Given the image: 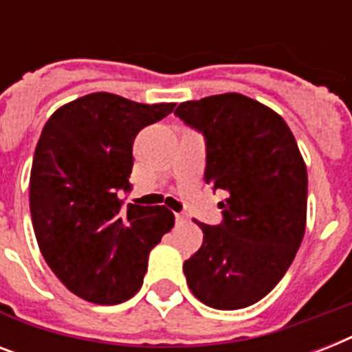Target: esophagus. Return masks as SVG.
<instances>
[{"mask_svg":"<svg viewBox=\"0 0 352 352\" xmlns=\"http://www.w3.org/2000/svg\"><path fill=\"white\" fill-rule=\"evenodd\" d=\"M175 221L179 223V225H182V223H186L188 217L184 214H175Z\"/></svg>","mask_w":352,"mask_h":352,"instance_id":"obj_1","label":"esophagus"}]
</instances>
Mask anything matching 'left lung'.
<instances>
[{"mask_svg": "<svg viewBox=\"0 0 352 352\" xmlns=\"http://www.w3.org/2000/svg\"><path fill=\"white\" fill-rule=\"evenodd\" d=\"M175 115L203 133L204 181L225 190L223 221L184 261L193 296L219 311L254 305L279 283L301 245L307 168L287 122L239 93L182 102Z\"/></svg>", "mask_w": 352, "mask_h": 352, "instance_id": "obj_1", "label": "left lung"}]
</instances>
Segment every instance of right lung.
Listing matches in <instances>:
<instances>
[{
  "mask_svg": "<svg viewBox=\"0 0 352 352\" xmlns=\"http://www.w3.org/2000/svg\"><path fill=\"white\" fill-rule=\"evenodd\" d=\"M175 104L93 93L47 120L30 170V215L47 265L73 294L117 305L142 287L149 252L175 225L166 206L120 201L131 192L133 140Z\"/></svg>",
  "mask_w": 352,
  "mask_h": 352,
  "instance_id": "obj_1",
  "label": "right lung"
}]
</instances>
